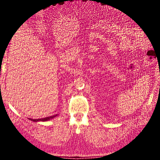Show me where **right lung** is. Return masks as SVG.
<instances>
[{"mask_svg":"<svg viewBox=\"0 0 160 160\" xmlns=\"http://www.w3.org/2000/svg\"><path fill=\"white\" fill-rule=\"evenodd\" d=\"M58 115V114L52 115V116H49V117H47L45 118H41V119H31V118H28L29 120L32 121L34 122H47V121H49L53 118H55V117Z\"/></svg>","mask_w":160,"mask_h":160,"instance_id":"obj_1","label":"right lung"}]
</instances>
